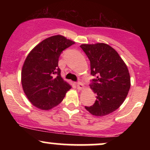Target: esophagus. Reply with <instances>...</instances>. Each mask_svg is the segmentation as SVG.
I'll return each instance as SVG.
<instances>
[{
  "label": "esophagus",
  "instance_id": "obj_1",
  "mask_svg": "<svg viewBox=\"0 0 150 150\" xmlns=\"http://www.w3.org/2000/svg\"><path fill=\"white\" fill-rule=\"evenodd\" d=\"M77 89H80V90L85 89V86H84V85L82 83V82H78V83H77Z\"/></svg>",
  "mask_w": 150,
  "mask_h": 150
}]
</instances>
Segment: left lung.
<instances>
[{"label":"left lung","mask_w":150,"mask_h":150,"mask_svg":"<svg viewBox=\"0 0 150 150\" xmlns=\"http://www.w3.org/2000/svg\"><path fill=\"white\" fill-rule=\"evenodd\" d=\"M90 61L91 75L96 76L90 85L96 95L94 104L85 106L91 114L104 116L121 106L130 87L127 65L111 46L104 43L80 46Z\"/></svg>","instance_id":"8db88e82"}]
</instances>
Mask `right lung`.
Masks as SVG:
<instances>
[{"label":"right lung","mask_w":150,"mask_h":150,"mask_svg":"<svg viewBox=\"0 0 150 150\" xmlns=\"http://www.w3.org/2000/svg\"><path fill=\"white\" fill-rule=\"evenodd\" d=\"M74 44L63 36H52L37 44L27 56L21 82L24 92L33 106L43 111L51 109L71 89L61 76L58 58L63 50Z\"/></svg>","instance_id":"1"}]
</instances>
